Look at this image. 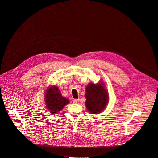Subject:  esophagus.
Returning <instances> with one entry per match:
<instances>
[{"label": "esophagus", "mask_w": 158, "mask_h": 158, "mask_svg": "<svg viewBox=\"0 0 158 158\" xmlns=\"http://www.w3.org/2000/svg\"><path fill=\"white\" fill-rule=\"evenodd\" d=\"M79 101V99H74L73 100V102L74 103H78Z\"/></svg>", "instance_id": "obj_1"}]
</instances>
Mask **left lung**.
Segmentation results:
<instances>
[{
  "mask_svg": "<svg viewBox=\"0 0 158 158\" xmlns=\"http://www.w3.org/2000/svg\"><path fill=\"white\" fill-rule=\"evenodd\" d=\"M106 84L102 81L96 84L89 83L85 87V105L91 114L102 112L109 102V94Z\"/></svg>",
  "mask_w": 158,
  "mask_h": 158,
  "instance_id": "1",
  "label": "left lung"
}]
</instances>
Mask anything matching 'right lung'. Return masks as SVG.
I'll use <instances>...</instances> for the list:
<instances>
[{
    "label": "right lung",
    "instance_id": "obj_1",
    "mask_svg": "<svg viewBox=\"0 0 158 158\" xmlns=\"http://www.w3.org/2000/svg\"><path fill=\"white\" fill-rule=\"evenodd\" d=\"M44 96L46 107L52 113H59L69 103V100L62 95L59 88L55 85L47 87Z\"/></svg>",
    "mask_w": 158,
    "mask_h": 158
}]
</instances>
